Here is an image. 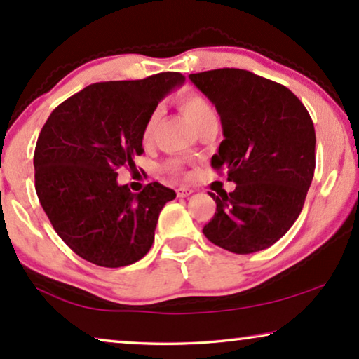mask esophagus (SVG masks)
<instances>
[{"instance_id":"34e87169","label":"esophagus","mask_w":359,"mask_h":359,"mask_svg":"<svg viewBox=\"0 0 359 359\" xmlns=\"http://www.w3.org/2000/svg\"><path fill=\"white\" fill-rule=\"evenodd\" d=\"M191 193H193V189L188 188V186H180V188L176 189V194H178V198H188Z\"/></svg>"}]
</instances>
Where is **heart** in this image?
<instances>
[{
    "mask_svg": "<svg viewBox=\"0 0 359 359\" xmlns=\"http://www.w3.org/2000/svg\"><path fill=\"white\" fill-rule=\"evenodd\" d=\"M180 107L183 111V114L188 117V121L193 124L194 129H199L204 122H208L209 119H215V111L210 102L205 100L204 96L198 95V93H186L180 97ZM161 117V111L155 109L151 114L147 117L144 129H142V140H144L145 145H149L154 142L155 134H156V127H158ZM168 168L171 171H180V163L178 161H171L168 165Z\"/></svg>",
    "mask_w": 359,
    "mask_h": 359,
    "instance_id": "1",
    "label": "heart"
}]
</instances>
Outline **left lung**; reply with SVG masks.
Instances as JSON below:
<instances>
[{"instance_id":"obj_1","label":"left lung","mask_w":359,"mask_h":359,"mask_svg":"<svg viewBox=\"0 0 359 359\" xmlns=\"http://www.w3.org/2000/svg\"><path fill=\"white\" fill-rule=\"evenodd\" d=\"M212 101L224 140L214 170L227 171L232 193H209L214 217L203 233L217 247L247 255L276 243L301 214L316 170V129L286 86L240 68L193 73Z\"/></svg>"}]
</instances>
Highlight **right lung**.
Here are the masks:
<instances>
[{
  "label": "right lung",
  "mask_w": 359,
  "mask_h": 359,
  "mask_svg": "<svg viewBox=\"0 0 359 359\" xmlns=\"http://www.w3.org/2000/svg\"><path fill=\"white\" fill-rule=\"evenodd\" d=\"M183 83L176 72L93 83L43 124L34 151L37 198L58 237L86 262L121 268L149 253L176 193L155 181L134 194L117 183V170L135 166L147 117Z\"/></svg>",
  "instance_id": "right-lung-1"
}]
</instances>
